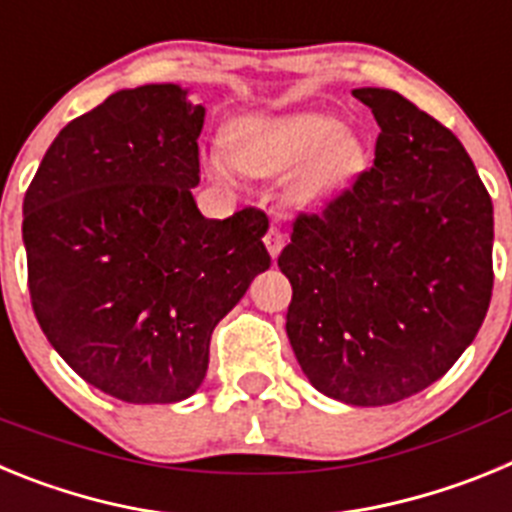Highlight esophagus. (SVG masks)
I'll return each instance as SVG.
<instances>
[{
  "instance_id": "34e87169",
  "label": "esophagus",
  "mask_w": 512,
  "mask_h": 512,
  "mask_svg": "<svg viewBox=\"0 0 512 512\" xmlns=\"http://www.w3.org/2000/svg\"><path fill=\"white\" fill-rule=\"evenodd\" d=\"M284 241H287V238H284L282 228H279V225H269V230H266V235H264V243H266V248H269V253L274 256V259H277L279 251H282Z\"/></svg>"
}]
</instances>
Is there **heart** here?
I'll list each match as a JSON object with an SVG mask.
<instances>
[{"mask_svg":"<svg viewBox=\"0 0 512 512\" xmlns=\"http://www.w3.org/2000/svg\"><path fill=\"white\" fill-rule=\"evenodd\" d=\"M225 153H212L207 166L225 179L233 164L248 174H282L302 166L297 194L315 200L333 192L356 169L359 151L341 135V122L325 112H295L282 117H241L223 133Z\"/></svg>","mask_w":512,"mask_h":512,"instance_id":"b5f03b06","label":"heart"}]
</instances>
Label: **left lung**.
<instances>
[{
	"mask_svg": "<svg viewBox=\"0 0 512 512\" xmlns=\"http://www.w3.org/2000/svg\"><path fill=\"white\" fill-rule=\"evenodd\" d=\"M379 122L374 166L297 212L279 269L287 336L333 400L423 392L474 341L492 297V200L454 133L392 89H354Z\"/></svg>",
	"mask_w": 512,
	"mask_h": 512,
	"instance_id": "1",
	"label": "left lung"
}]
</instances>
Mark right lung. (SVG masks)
Masks as SVG:
<instances>
[{
	"instance_id": "obj_1",
	"label": "right lung",
	"mask_w": 512,
	"mask_h": 512,
	"mask_svg": "<svg viewBox=\"0 0 512 512\" xmlns=\"http://www.w3.org/2000/svg\"><path fill=\"white\" fill-rule=\"evenodd\" d=\"M205 107L176 84L122 89L71 120L25 192L35 318L84 382L122 402H179L210 338L269 269V217L194 205Z\"/></svg>"
}]
</instances>
